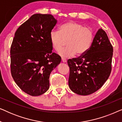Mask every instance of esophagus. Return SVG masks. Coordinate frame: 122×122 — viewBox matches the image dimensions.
Segmentation results:
<instances>
[{
    "mask_svg": "<svg viewBox=\"0 0 122 122\" xmlns=\"http://www.w3.org/2000/svg\"><path fill=\"white\" fill-rule=\"evenodd\" d=\"M61 61H62V62L63 63H66V60L64 58H61Z\"/></svg>",
    "mask_w": 122,
    "mask_h": 122,
    "instance_id": "esophagus-1",
    "label": "esophagus"
}]
</instances>
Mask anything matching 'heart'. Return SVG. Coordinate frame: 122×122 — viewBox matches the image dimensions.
I'll return each mask as SVG.
<instances>
[{"label": "heart", "mask_w": 122, "mask_h": 122, "mask_svg": "<svg viewBox=\"0 0 122 122\" xmlns=\"http://www.w3.org/2000/svg\"><path fill=\"white\" fill-rule=\"evenodd\" d=\"M94 37V31L90 28L74 21L61 24L58 31L52 30L49 39L53 50L59 51L66 41V47L59 52L61 56L71 57L76 54L80 56L86 53L91 46Z\"/></svg>", "instance_id": "obj_1"}]
</instances>
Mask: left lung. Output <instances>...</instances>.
<instances>
[{"mask_svg":"<svg viewBox=\"0 0 122 122\" xmlns=\"http://www.w3.org/2000/svg\"><path fill=\"white\" fill-rule=\"evenodd\" d=\"M113 51L106 31L98 29L88 51L68 61L70 89L81 96L91 94L100 89L111 73Z\"/></svg>","mask_w":122,"mask_h":122,"instance_id":"left-lung-1","label":"left lung"}]
</instances>
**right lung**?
I'll return each instance as SVG.
<instances>
[{"label":"right lung","instance_id":"add662e5","mask_svg":"<svg viewBox=\"0 0 122 122\" xmlns=\"http://www.w3.org/2000/svg\"><path fill=\"white\" fill-rule=\"evenodd\" d=\"M51 14H36L15 33L10 48V71L18 86L26 94L38 96L49 88L51 71L61 58L52 53L49 34L56 24Z\"/></svg>","mask_w":122,"mask_h":122}]
</instances>
